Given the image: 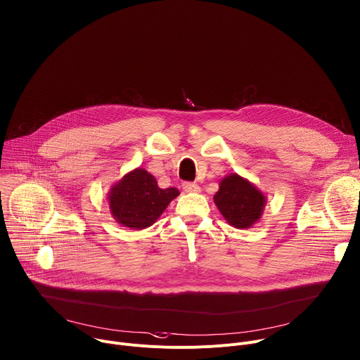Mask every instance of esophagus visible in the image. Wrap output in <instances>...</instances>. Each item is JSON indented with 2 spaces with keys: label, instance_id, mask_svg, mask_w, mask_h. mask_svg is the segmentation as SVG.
Here are the masks:
<instances>
[{
  "label": "esophagus",
  "instance_id": "obj_1",
  "mask_svg": "<svg viewBox=\"0 0 360 360\" xmlns=\"http://www.w3.org/2000/svg\"><path fill=\"white\" fill-rule=\"evenodd\" d=\"M182 188H184L185 192H199L200 191L199 185L195 184V182H184Z\"/></svg>",
  "mask_w": 360,
  "mask_h": 360
}]
</instances>
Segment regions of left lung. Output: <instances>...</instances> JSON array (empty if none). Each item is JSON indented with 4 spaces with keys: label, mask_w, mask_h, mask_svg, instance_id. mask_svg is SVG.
Wrapping results in <instances>:
<instances>
[{
    "label": "left lung",
    "mask_w": 360,
    "mask_h": 360,
    "mask_svg": "<svg viewBox=\"0 0 360 360\" xmlns=\"http://www.w3.org/2000/svg\"><path fill=\"white\" fill-rule=\"evenodd\" d=\"M214 200L224 218L239 229L252 226L265 207L264 193L236 174L222 179Z\"/></svg>",
    "instance_id": "8db88e82"
}]
</instances>
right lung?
I'll return each instance as SVG.
<instances>
[{
  "label": "right lung",
  "mask_w": 360,
  "mask_h": 360,
  "mask_svg": "<svg viewBox=\"0 0 360 360\" xmlns=\"http://www.w3.org/2000/svg\"><path fill=\"white\" fill-rule=\"evenodd\" d=\"M178 195V189H161L155 178L138 168L112 186L110 208L121 225L131 229H143L155 222Z\"/></svg>",
  "instance_id": "1"
}]
</instances>
